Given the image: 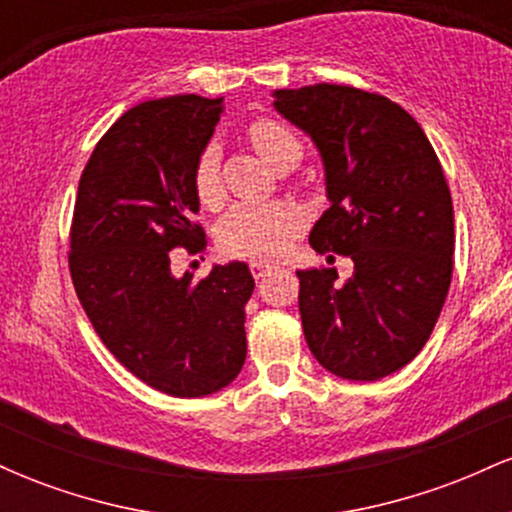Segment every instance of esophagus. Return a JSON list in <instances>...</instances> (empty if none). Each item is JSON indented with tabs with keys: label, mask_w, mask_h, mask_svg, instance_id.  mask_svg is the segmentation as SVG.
<instances>
[{
	"label": "esophagus",
	"mask_w": 512,
	"mask_h": 512,
	"mask_svg": "<svg viewBox=\"0 0 512 512\" xmlns=\"http://www.w3.org/2000/svg\"><path fill=\"white\" fill-rule=\"evenodd\" d=\"M250 272H252V276H255V279H262V276H267L269 272H272V264L255 260V262H250Z\"/></svg>",
	"instance_id": "1"
}]
</instances>
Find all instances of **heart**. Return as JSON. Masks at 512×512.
<instances>
[{"instance_id": "heart-1", "label": "heart", "mask_w": 512, "mask_h": 512, "mask_svg": "<svg viewBox=\"0 0 512 512\" xmlns=\"http://www.w3.org/2000/svg\"><path fill=\"white\" fill-rule=\"evenodd\" d=\"M252 149L267 166H281L301 158V139L279 120H255L248 129ZM195 192L199 202L216 207L221 202L219 146L207 144L195 166ZM303 216L289 202L236 204L223 214L216 228V243L231 257H274L301 231Z\"/></svg>"}]
</instances>
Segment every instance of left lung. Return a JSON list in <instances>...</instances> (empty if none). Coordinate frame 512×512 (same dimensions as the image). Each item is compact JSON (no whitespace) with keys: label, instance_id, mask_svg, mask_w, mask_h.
Returning a JSON list of instances; mask_svg holds the SVG:
<instances>
[{"label":"left lung","instance_id":"left-lung-1","mask_svg":"<svg viewBox=\"0 0 512 512\" xmlns=\"http://www.w3.org/2000/svg\"><path fill=\"white\" fill-rule=\"evenodd\" d=\"M274 110L310 137L330 209L310 245L354 260L298 269L303 334L344 380L385 378L424 349L452 279L455 214L436 151L407 110L354 86L279 88Z\"/></svg>","mask_w":512,"mask_h":512}]
</instances>
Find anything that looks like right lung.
I'll list each match as a JSON object with an SVG mask.
<instances>
[{"mask_svg":"<svg viewBox=\"0 0 512 512\" xmlns=\"http://www.w3.org/2000/svg\"><path fill=\"white\" fill-rule=\"evenodd\" d=\"M223 98L195 93L129 108L96 144L79 180L69 269L98 337L146 385L173 397L214 395L248 354L245 262L175 276L170 250L207 245L195 192L197 158Z\"/></svg>","mask_w":512,"mask_h":512,"instance_id":"right-lung-1","label":"right lung"}]
</instances>
